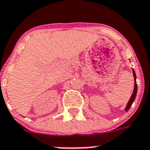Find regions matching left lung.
<instances>
[{"mask_svg": "<svg viewBox=\"0 0 150 150\" xmlns=\"http://www.w3.org/2000/svg\"><path fill=\"white\" fill-rule=\"evenodd\" d=\"M133 74H134V91H133L132 95H131V98H130L129 101H128V104H127L126 107L125 108V110L126 112L129 110L130 107H131V105H132L133 102H134V100H135V98H136V96H137V81H136V80H137V76H136V73L135 72H134V69H133Z\"/></svg>", "mask_w": 150, "mask_h": 150, "instance_id": "8db88e82", "label": "left lung"}]
</instances>
